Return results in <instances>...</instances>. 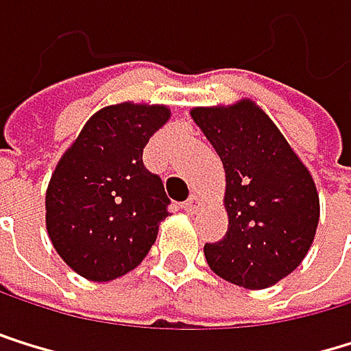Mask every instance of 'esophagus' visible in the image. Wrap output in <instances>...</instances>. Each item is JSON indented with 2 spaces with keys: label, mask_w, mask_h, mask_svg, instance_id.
Here are the masks:
<instances>
[{
  "label": "esophagus",
  "mask_w": 351,
  "mask_h": 351,
  "mask_svg": "<svg viewBox=\"0 0 351 351\" xmlns=\"http://www.w3.org/2000/svg\"><path fill=\"white\" fill-rule=\"evenodd\" d=\"M183 208L187 210V213H197L199 208H202V197L199 195H189V199L183 204Z\"/></svg>",
  "instance_id": "obj_1"
}]
</instances>
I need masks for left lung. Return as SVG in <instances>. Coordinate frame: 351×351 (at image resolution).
I'll list each match as a JSON object with an SVG mask.
<instances>
[{
  "label": "left lung",
  "mask_w": 351,
  "mask_h": 351,
  "mask_svg": "<svg viewBox=\"0 0 351 351\" xmlns=\"http://www.w3.org/2000/svg\"><path fill=\"white\" fill-rule=\"evenodd\" d=\"M225 168L229 227L204 244L210 269L232 285L274 287L303 261L314 242L320 199L312 174L271 119L252 101L191 109Z\"/></svg>",
  "instance_id": "1"
}]
</instances>
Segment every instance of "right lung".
Listing matches in <instances>:
<instances>
[{
  "mask_svg": "<svg viewBox=\"0 0 351 351\" xmlns=\"http://www.w3.org/2000/svg\"><path fill=\"white\" fill-rule=\"evenodd\" d=\"M170 117L160 105H111L94 113L60 158L46 193L48 236L80 276L109 282L152 250L170 199L143 149Z\"/></svg>",
  "mask_w": 351,
  "mask_h": 351,
  "instance_id": "add662e5",
  "label": "right lung"
}]
</instances>
